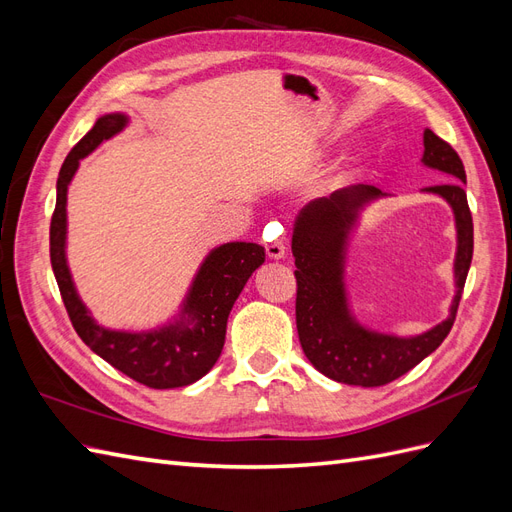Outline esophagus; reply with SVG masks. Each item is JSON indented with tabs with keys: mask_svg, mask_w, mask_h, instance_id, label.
I'll return each mask as SVG.
<instances>
[{
	"mask_svg": "<svg viewBox=\"0 0 512 512\" xmlns=\"http://www.w3.org/2000/svg\"><path fill=\"white\" fill-rule=\"evenodd\" d=\"M271 226V224H269ZM267 247V254L273 260H282L286 256V243L284 241H271L265 245Z\"/></svg>",
	"mask_w": 512,
	"mask_h": 512,
	"instance_id": "1",
	"label": "esophagus"
}]
</instances>
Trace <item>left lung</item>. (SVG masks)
Returning <instances> with one entry per match:
<instances>
[{
	"label": "left lung",
	"mask_w": 512,
	"mask_h": 512,
	"mask_svg": "<svg viewBox=\"0 0 512 512\" xmlns=\"http://www.w3.org/2000/svg\"><path fill=\"white\" fill-rule=\"evenodd\" d=\"M423 164L448 175V183L425 188L442 196L455 213V297L451 314L429 331L414 337H397L371 331L350 312L346 292V252L350 232L359 213L386 196L374 185H350L307 203L294 220L292 256L297 271V331L299 342L320 374L354 386H382L408 374L436 350L451 333L457 307L474 250V226L463 190L466 170L457 151L433 134H423Z\"/></svg>",
	"instance_id": "obj_1"
}]
</instances>
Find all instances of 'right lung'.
<instances>
[{"label":"right lung","instance_id":"1","mask_svg":"<svg viewBox=\"0 0 512 512\" xmlns=\"http://www.w3.org/2000/svg\"><path fill=\"white\" fill-rule=\"evenodd\" d=\"M126 126L123 113L102 115L61 164L51 220V265L72 327L91 350L149 389H177L203 378L220 359L230 309L245 282L265 262V247L232 241L211 250L194 275L179 316L164 327L138 333L100 327L76 292L68 269V185L81 160Z\"/></svg>","mask_w":512,"mask_h":512}]
</instances>
